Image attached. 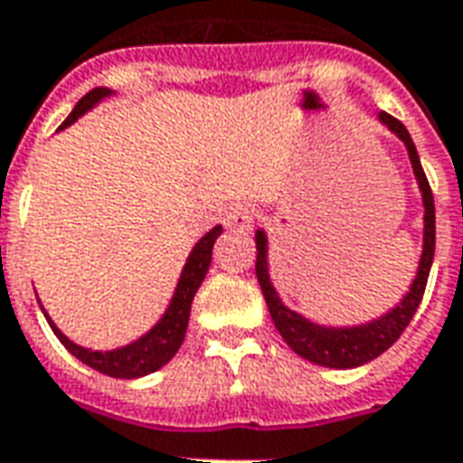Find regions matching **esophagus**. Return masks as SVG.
Returning a JSON list of instances; mask_svg holds the SVG:
<instances>
[{"label":"esophagus","mask_w":463,"mask_h":463,"mask_svg":"<svg viewBox=\"0 0 463 463\" xmlns=\"http://www.w3.org/2000/svg\"><path fill=\"white\" fill-rule=\"evenodd\" d=\"M253 221H255V210L250 205H232L228 213H225V228H231L235 232H245L253 228Z\"/></svg>","instance_id":"1"}]
</instances>
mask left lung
I'll use <instances>...</instances> for the list:
<instances>
[{"label":"left lung","instance_id":"left-lung-1","mask_svg":"<svg viewBox=\"0 0 463 463\" xmlns=\"http://www.w3.org/2000/svg\"><path fill=\"white\" fill-rule=\"evenodd\" d=\"M378 119L389 128L391 132H396L401 140L406 142V150L411 157L413 173L419 180L423 195V253L421 263H419V273L413 280L411 290L406 293V298L401 300L396 308L381 316L378 321H371L366 326H355V328H323L316 323L306 321L303 316L288 310L278 293L270 286V278H268V241H265V232L258 231L255 235V248H258V258H255V276L263 290V298L270 310V318L276 323L278 333L283 335L286 341L300 358H306L310 364H318V366L328 368H355L364 366L368 361H373L376 355H381L386 348L396 344L401 338V333L406 331V326L411 323L413 313L419 308V303L423 298V290H426V280H429V270L434 263V245H436V213H434V193L431 185L426 180L423 173L421 160L416 153V145H413L409 130L401 125V119L391 118L389 112H381Z\"/></svg>","mask_w":463,"mask_h":463}]
</instances>
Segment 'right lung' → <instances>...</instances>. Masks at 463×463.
Returning <instances> with one entry per match:
<instances>
[{
	"label": "right lung",
	"mask_w": 463,
	"mask_h": 463,
	"mask_svg": "<svg viewBox=\"0 0 463 463\" xmlns=\"http://www.w3.org/2000/svg\"><path fill=\"white\" fill-rule=\"evenodd\" d=\"M108 95L109 90H105V87L90 90V92L74 105V109L70 112V118L62 122V128L72 125L74 119L80 118V115H85L87 109L92 108V105H97L102 97ZM221 232L222 228L218 225V228H213L205 238H200V242L193 248V253L187 258L185 270H183L180 283H177L175 298H173L170 308H167V313L163 316V321L157 323L150 333H145L140 341L125 345V348H118V351H105V354H102V351H90V348H82V345L72 344V341L47 318L54 335L62 341V345L70 354L77 355L82 364H87L90 368H95L99 373H105V376L137 378L147 376V373H153L157 368H163L165 364L177 354V348L183 345V338H185L187 331V321H190V306H193V298H195V293H198L203 278L208 273L210 258H213V242L218 241ZM44 316H47V313H44Z\"/></svg>",
	"instance_id": "1"
}]
</instances>
